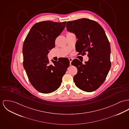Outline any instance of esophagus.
Here are the masks:
<instances>
[{
  "label": "esophagus",
  "mask_w": 129,
  "mask_h": 129,
  "mask_svg": "<svg viewBox=\"0 0 129 129\" xmlns=\"http://www.w3.org/2000/svg\"><path fill=\"white\" fill-rule=\"evenodd\" d=\"M69 60L70 61V64L71 65V62H72V60H73V59H72V58H69Z\"/></svg>",
  "instance_id": "1"
}]
</instances>
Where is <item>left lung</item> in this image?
Instances as JSON below:
<instances>
[{
  "instance_id": "left-lung-1",
  "label": "left lung",
  "mask_w": 129,
  "mask_h": 129,
  "mask_svg": "<svg viewBox=\"0 0 129 129\" xmlns=\"http://www.w3.org/2000/svg\"><path fill=\"white\" fill-rule=\"evenodd\" d=\"M66 27L78 38L76 50L82 54L87 52L89 57L84 64L77 59L72 62L78 69L73 78L75 84L83 91H94L104 82L111 67L109 41L103 27L93 20L83 18L70 21Z\"/></svg>"
}]
</instances>
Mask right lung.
<instances>
[{"mask_svg": "<svg viewBox=\"0 0 129 129\" xmlns=\"http://www.w3.org/2000/svg\"><path fill=\"white\" fill-rule=\"evenodd\" d=\"M66 21H43L35 23L24 41L23 65L32 86L39 92L48 94L58 89L70 65L67 58L50 64V50L55 47V41L65 28Z\"/></svg>", "mask_w": 129, "mask_h": 129, "instance_id": "1", "label": "right lung"}]
</instances>
